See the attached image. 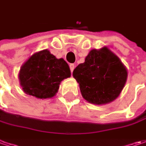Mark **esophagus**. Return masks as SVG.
Wrapping results in <instances>:
<instances>
[{"mask_svg": "<svg viewBox=\"0 0 146 146\" xmlns=\"http://www.w3.org/2000/svg\"><path fill=\"white\" fill-rule=\"evenodd\" d=\"M74 68H75V65H74L73 64H69V68H70V71H71V73H73Z\"/></svg>", "mask_w": 146, "mask_h": 146, "instance_id": "obj_1", "label": "esophagus"}]
</instances>
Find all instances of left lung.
<instances>
[{"mask_svg": "<svg viewBox=\"0 0 146 146\" xmlns=\"http://www.w3.org/2000/svg\"><path fill=\"white\" fill-rule=\"evenodd\" d=\"M73 75L82 97L94 104H106L117 98L125 85L128 73L122 62L107 48L93 49Z\"/></svg>", "mask_w": 146, "mask_h": 146, "instance_id": "8db88e82", "label": "left lung"}]
</instances>
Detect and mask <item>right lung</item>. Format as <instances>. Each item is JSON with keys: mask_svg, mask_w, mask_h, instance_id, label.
Wrapping results in <instances>:
<instances>
[{"mask_svg": "<svg viewBox=\"0 0 146 146\" xmlns=\"http://www.w3.org/2000/svg\"><path fill=\"white\" fill-rule=\"evenodd\" d=\"M71 75L68 64L56 59L48 50L35 53L23 64L19 80L23 91L38 98L53 97L59 85Z\"/></svg>", "mask_w": 146, "mask_h": 146, "instance_id": "right-lung-1", "label": "right lung"}]
</instances>
